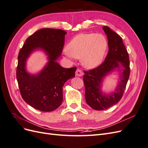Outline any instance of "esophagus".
Here are the masks:
<instances>
[{"label": "esophagus", "mask_w": 148, "mask_h": 148, "mask_svg": "<svg viewBox=\"0 0 148 148\" xmlns=\"http://www.w3.org/2000/svg\"><path fill=\"white\" fill-rule=\"evenodd\" d=\"M75 75L77 77H82L83 75V72L80 69H77L75 72Z\"/></svg>", "instance_id": "34e87169"}]
</instances>
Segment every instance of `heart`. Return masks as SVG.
Listing matches in <instances>:
<instances>
[{"mask_svg":"<svg viewBox=\"0 0 148 148\" xmlns=\"http://www.w3.org/2000/svg\"><path fill=\"white\" fill-rule=\"evenodd\" d=\"M107 46V39L101 34H79L69 42L64 54L69 59H81L84 67L92 69L102 63Z\"/></svg>","mask_w":148,"mask_h":148,"instance_id":"heart-1","label":"heart"}]
</instances>
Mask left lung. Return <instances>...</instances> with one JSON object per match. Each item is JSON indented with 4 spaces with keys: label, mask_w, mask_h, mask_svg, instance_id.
Listing matches in <instances>:
<instances>
[{
    "label": "left lung",
    "mask_w": 148,
    "mask_h": 148,
    "mask_svg": "<svg viewBox=\"0 0 148 148\" xmlns=\"http://www.w3.org/2000/svg\"><path fill=\"white\" fill-rule=\"evenodd\" d=\"M103 30L108 40L109 52L104 62L97 68L84 71L83 82L85 87V99L93 109H107L119 102L122 97L130 76L128 53L120 36L108 26H104ZM115 69L120 72V81L114 92L108 95L101 91L103 78Z\"/></svg>",
    "instance_id": "obj_1"
}]
</instances>
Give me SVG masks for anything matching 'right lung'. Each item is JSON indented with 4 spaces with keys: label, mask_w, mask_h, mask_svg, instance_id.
Instances as JSON below:
<instances>
[{
    "label": "right lung",
    "mask_w": 148,
    "mask_h": 148,
    "mask_svg": "<svg viewBox=\"0 0 148 148\" xmlns=\"http://www.w3.org/2000/svg\"><path fill=\"white\" fill-rule=\"evenodd\" d=\"M65 31L42 28L26 40L18 56L16 79L21 97L33 108L42 112H51L63 101V88L67 80L75 77L77 67L65 69L56 61L64 46ZM41 49L48 56V62L36 75L25 70L26 60L34 50Z\"/></svg>",
    "instance_id": "right-lung-1"
}]
</instances>
